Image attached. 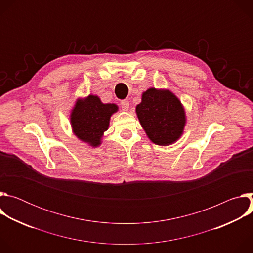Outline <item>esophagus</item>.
<instances>
[{
    "mask_svg": "<svg viewBox=\"0 0 253 253\" xmlns=\"http://www.w3.org/2000/svg\"><path fill=\"white\" fill-rule=\"evenodd\" d=\"M121 108H122V110H124V111H128L129 110V107H130V104H129V101L128 100H123V101H121Z\"/></svg>",
    "mask_w": 253,
    "mask_h": 253,
    "instance_id": "1",
    "label": "esophagus"
}]
</instances>
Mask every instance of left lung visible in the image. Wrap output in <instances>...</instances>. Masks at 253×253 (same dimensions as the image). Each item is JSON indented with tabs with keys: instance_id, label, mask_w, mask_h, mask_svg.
Masks as SVG:
<instances>
[{
	"instance_id": "left-lung-1",
	"label": "left lung",
	"mask_w": 253,
	"mask_h": 253,
	"mask_svg": "<svg viewBox=\"0 0 253 253\" xmlns=\"http://www.w3.org/2000/svg\"><path fill=\"white\" fill-rule=\"evenodd\" d=\"M136 114L147 137L156 145H171L184 133V106L169 89L151 87L143 92L141 103L136 106Z\"/></svg>"
}]
</instances>
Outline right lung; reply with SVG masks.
<instances>
[{
    "mask_svg": "<svg viewBox=\"0 0 253 253\" xmlns=\"http://www.w3.org/2000/svg\"><path fill=\"white\" fill-rule=\"evenodd\" d=\"M119 110L114 103H103L97 95L78 98L70 113L73 134L92 148L102 144L104 133L110 125L111 116Z\"/></svg>",
    "mask_w": 253,
    "mask_h": 253,
    "instance_id": "add662e5",
    "label": "right lung"
}]
</instances>
